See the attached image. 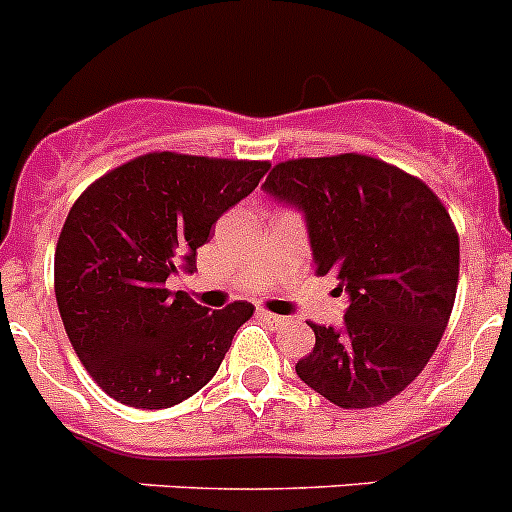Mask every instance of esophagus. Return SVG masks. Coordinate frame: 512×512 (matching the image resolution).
Returning a JSON list of instances; mask_svg holds the SVG:
<instances>
[{"label": "esophagus", "mask_w": 512, "mask_h": 512, "mask_svg": "<svg viewBox=\"0 0 512 512\" xmlns=\"http://www.w3.org/2000/svg\"><path fill=\"white\" fill-rule=\"evenodd\" d=\"M259 317H261V320L269 322V325H276V327L287 325V317H281V314L269 312V309H259Z\"/></svg>", "instance_id": "esophagus-1"}]
</instances>
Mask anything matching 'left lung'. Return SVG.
I'll list each match as a JSON object with an SVG mask.
<instances>
[{
  "label": "left lung",
  "instance_id": "left-lung-1",
  "mask_svg": "<svg viewBox=\"0 0 512 512\" xmlns=\"http://www.w3.org/2000/svg\"><path fill=\"white\" fill-rule=\"evenodd\" d=\"M264 190L307 218L314 274H332L350 307L340 327L309 322L297 363L309 388L340 409L391 401L437 350L459 281V236L426 182L368 154L274 164Z\"/></svg>",
  "mask_w": 512,
  "mask_h": 512
}]
</instances>
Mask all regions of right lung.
<instances>
[{
  "label": "right lung",
  "mask_w": 512,
  "mask_h": 512,
  "mask_svg": "<svg viewBox=\"0 0 512 512\" xmlns=\"http://www.w3.org/2000/svg\"><path fill=\"white\" fill-rule=\"evenodd\" d=\"M259 159L149 152L81 192L55 248V299L93 381L134 409H170L215 375L251 302L208 312L170 292L215 220L256 190Z\"/></svg>",
  "instance_id": "right-lung-1"
}]
</instances>
